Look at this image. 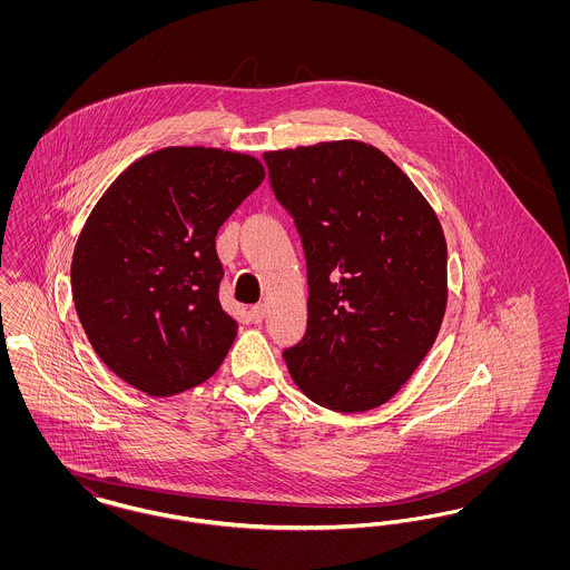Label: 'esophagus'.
I'll use <instances>...</instances> for the list:
<instances>
[{
  "label": "esophagus",
  "mask_w": 570,
  "mask_h": 570,
  "mask_svg": "<svg viewBox=\"0 0 570 570\" xmlns=\"http://www.w3.org/2000/svg\"><path fill=\"white\" fill-rule=\"evenodd\" d=\"M265 312H267V309H265V305H263V303L252 305V307H249V318H252V323H256V325H258V323H263Z\"/></svg>",
  "instance_id": "1"
}]
</instances>
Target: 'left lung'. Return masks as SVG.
Masks as SVG:
<instances>
[{
	"label": "left lung",
	"mask_w": 570,
	"mask_h": 570,
	"mask_svg": "<svg viewBox=\"0 0 570 570\" xmlns=\"http://www.w3.org/2000/svg\"><path fill=\"white\" fill-rule=\"evenodd\" d=\"M263 158L307 265V328L282 353L288 372L318 406L379 407L412 376L440 331V222L402 168L372 145L337 140Z\"/></svg>",
	"instance_id": "8db88e82"
}]
</instances>
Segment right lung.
Instances as JSON below:
<instances>
[{
	"label": "right lung",
	"instance_id": "right-lung-1",
	"mask_svg": "<svg viewBox=\"0 0 570 570\" xmlns=\"http://www.w3.org/2000/svg\"><path fill=\"white\" fill-rule=\"evenodd\" d=\"M265 168L252 156L166 147L117 177L72 256V297L96 354L168 397L214 376L237 323L219 305L216 237Z\"/></svg>",
	"mask_w": 570,
	"mask_h": 570
}]
</instances>
